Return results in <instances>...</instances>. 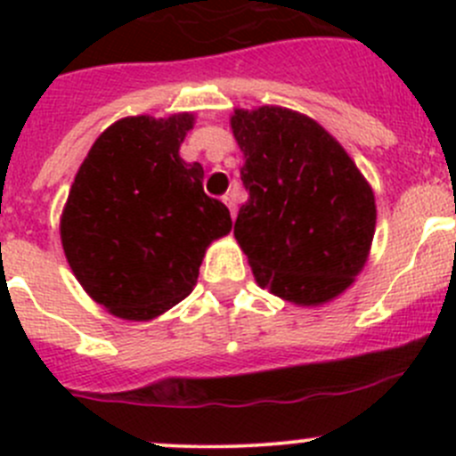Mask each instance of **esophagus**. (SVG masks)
Segmentation results:
<instances>
[{"instance_id": "esophagus-1", "label": "esophagus", "mask_w": 456, "mask_h": 456, "mask_svg": "<svg viewBox=\"0 0 456 456\" xmlns=\"http://www.w3.org/2000/svg\"><path fill=\"white\" fill-rule=\"evenodd\" d=\"M223 202H224V205H227V209H229V214H232V218H236V211H238L236 196H233V194H224L223 196Z\"/></svg>"}]
</instances>
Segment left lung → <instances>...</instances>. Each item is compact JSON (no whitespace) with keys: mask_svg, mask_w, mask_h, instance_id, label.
Segmentation results:
<instances>
[{"mask_svg":"<svg viewBox=\"0 0 456 456\" xmlns=\"http://www.w3.org/2000/svg\"><path fill=\"white\" fill-rule=\"evenodd\" d=\"M232 132L249 190L233 236L257 287L297 306L342 296L370 254V183L335 136L296 110L236 108Z\"/></svg>","mask_w":456,"mask_h":456,"instance_id":"obj_1","label":"left lung"}]
</instances>
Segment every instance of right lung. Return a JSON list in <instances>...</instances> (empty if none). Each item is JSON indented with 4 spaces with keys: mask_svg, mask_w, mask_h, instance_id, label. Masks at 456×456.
<instances>
[{
    "mask_svg": "<svg viewBox=\"0 0 456 456\" xmlns=\"http://www.w3.org/2000/svg\"><path fill=\"white\" fill-rule=\"evenodd\" d=\"M191 112L118 118L101 132L61 211V247L96 305L121 320L163 315L196 287L207 247L232 216L202 191V165L178 154Z\"/></svg>",
    "mask_w": 456,
    "mask_h": 456,
    "instance_id": "add662e5",
    "label": "right lung"
}]
</instances>
